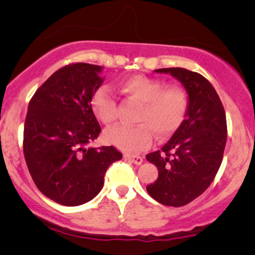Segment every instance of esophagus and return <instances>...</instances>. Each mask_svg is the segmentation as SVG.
Listing matches in <instances>:
<instances>
[{
	"label": "esophagus",
	"instance_id": "1",
	"mask_svg": "<svg viewBox=\"0 0 255 255\" xmlns=\"http://www.w3.org/2000/svg\"><path fill=\"white\" fill-rule=\"evenodd\" d=\"M126 159H128L129 161H132L133 164L135 165H140L143 163V158L142 156H138V155H125Z\"/></svg>",
	"mask_w": 255,
	"mask_h": 255
}]
</instances>
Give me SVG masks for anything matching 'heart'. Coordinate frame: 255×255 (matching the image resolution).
<instances>
[{
  "label": "heart",
  "mask_w": 255,
  "mask_h": 255,
  "mask_svg": "<svg viewBox=\"0 0 255 255\" xmlns=\"http://www.w3.org/2000/svg\"><path fill=\"white\" fill-rule=\"evenodd\" d=\"M123 92L140 102L137 115L138 125H117L105 132L107 143L126 153H138L156 137L166 138L182 125L189 109L186 92L176 86L165 87L163 82L143 75L123 80ZM91 109L100 122L110 125L116 120L117 104L107 86H100L92 94Z\"/></svg>",
  "instance_id": "1"
}]
</instances>
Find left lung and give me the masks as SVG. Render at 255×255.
I'll list each match as a JSON object with an SVG mask.
<instances>
[{
    "mask_svg": "<svg viewBox=\"0 0 255 255\" xmlns=\"http://www.w3.org/2000/svg\"><path fill=\"white\" fill-rule=\"evenodd\" d=\"M170 74L186 90L189 109L182 125L160 150L146 154L158 179L146 186L155 201L180 207L204 194L215 179L227 140L226 113L207 79L184 68L154 70Z\"/></svg>",
    "mask_w": 255,
    "mask_h": 255,
    "instance_id": "left-lung-1",
    "label": "left lung"
}]
</instances>
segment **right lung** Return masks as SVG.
Masks as SVG:
<instances>
[{"instance_id": "right-lung-1", "label": "right lung", "mask_w": 255, "mask_h": 255, "mask_svg": "<svg viewBox=\"0 0 255 255\" xmlns=\"http://www.w3.org/2000/svg\"><path fill=\"white\" fill-rule=\"evenodd\" d=\"M102 66L76 63L53 74L28 106L23 151L28 170L42 194L64 206L94 199L106 170L122 154L113 146L86 148L101 132L91 109L101 86Z\"/></svg>"}]
</instances>
